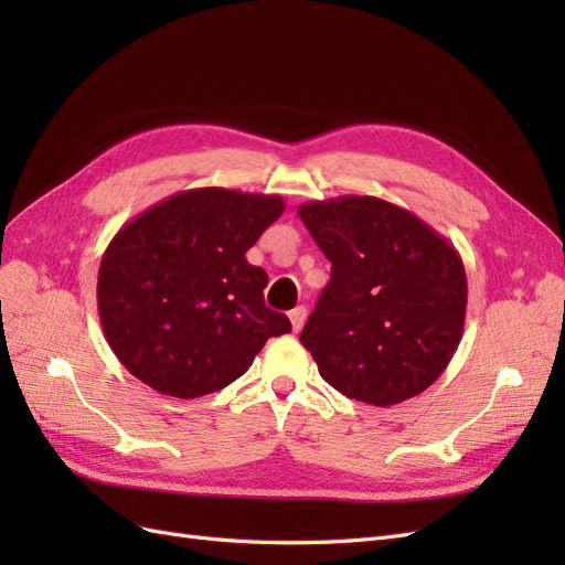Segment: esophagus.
Segmentation results:
<instances>
[{
  "label": "esophagus",
  "mask_w": 565,
  "mask_h": 565,
  "mask_svg": "<svg viewBox=\"0 0 565 565\" xmlns=\"http://www.w3.org/2000/svg\"><path fill=\"white\" fill-rule=\"evenodd\" d=\"M289 320H292V330L299 332L303 328V322H306V309H303V306H297L295 311H289Z\"/></svg>",
  "instance_id": "esophagus-1"
}]
</instances>
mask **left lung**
<instances>
[{
	"label": "left lung",
	"instance_id": "left-lung-1",
	"mask_svg": "<svg viewBox=\"0 0 565 565\" xmlns=\"http://www.w3.org/2000/svg\"><path fill=\"white\" fill-rule=\"evenodd\" d=\"M297 212L332 264L299 337L320 377L380 407L429 388L465 332L467 273L455 245L372 195L313 200Z\"/></svg>",
	"mask_w": 565,
	"mask_h": 565
}]
</instances>
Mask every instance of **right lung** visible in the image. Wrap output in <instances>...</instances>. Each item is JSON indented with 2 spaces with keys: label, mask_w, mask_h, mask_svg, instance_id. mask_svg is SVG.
<instances>
[{
  "label": "right lung",
  "mask_w": 565,
  "mask_h": 565,
  "mask_svg": "<svg viewBox=\"0 0 565 565\" xmlns=\"http://www.w3.org/2000/svg\"><path fill=\"white\" fill-rule=\"evenodd\" d=\"M280 195L193 188L115 233L98 268V316L117 361L174 398H200L292 332L264 303L268 276L247 249L278 221Z\"/></svg>",
  "instance_id": "obj_1"
}]
</instances>
